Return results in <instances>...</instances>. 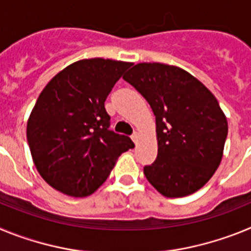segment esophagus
<instances>
[{
  "label": "esophagus",
  "instance_id": "1",
  "mask_svg": "<svg viewBox=\"0 0 251 251\" xmlns=\"http://www.w3.org/2000/svg\"><path fill=\"white\" fill-rule=\"evenodd\" d=\"M138 138H139V134L137 132H134L132 134V139H133V142H134V143H137V142H138Z\"/></svg>",
  "mask_w": 251,
  "mask_h": 251
}]
</instances>
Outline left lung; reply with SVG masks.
<instances>
[{
    "label": "left lung",
    "instance_id": "8db88e82",
    "mask_svg": "<svg viewBox=\"0 0 251 251\" xmlns=\"http://www.w3.org/2000/svg\"><path fill=\"white\" fill-rule=\"evenodd\" d=\"M123 79L145 97L156 115L158 153L145 167L151 185L166 197L200 190L223 158L227 121L210 90L178 66L139 63Z\"/></svg>",
    "mask_w": 251,
    "mask_h": 251
}]
</instances>
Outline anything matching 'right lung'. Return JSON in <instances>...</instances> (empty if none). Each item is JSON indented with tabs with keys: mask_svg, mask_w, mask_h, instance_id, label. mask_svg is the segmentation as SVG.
Masks as SVG:
<instances>
[{
	"mask_svg": "<svg viewBox=\"0 0 251 251\" xmlns=\"http://www.w3.org/2000/svg\"><path fill=\"white\" fill-rule=\"evenodd\" d=\"M132 63L79 60L44 88L27 121L35 167L46 182L73 197H85L104 183L132 139L109 130L104 101Z\"/></svg>",
	"mask_w": 251,
	"mask_h": 251,
	"instance_id": "1",
	"label": "right lung"
}]
</instances>
